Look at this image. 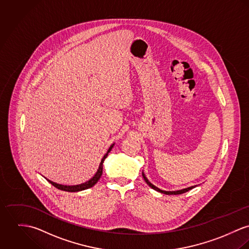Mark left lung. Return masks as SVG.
I'll return each mask as SVG.
<instances>
[{"label": "left lung", "mask_w": 249, "mask_h": 249, "mask_svg": "<svg viewBox=\"0 0 249 249\" xmlns=\"http://www.w3.org/2000/svg\"><path fill=\"white\" fill-rule=\"evenodd\" d=\"M142 176H143V178H144V180L146 181V183H147L151 188H153L154 190H156V191H158V192L165 194V195H180V194L185 193V192H187V191L193 189V188H195V187L196 186V185H195V186H191V187H188V188H184V189H181V190H178V191H163V190H160V188H158L157 186H155L154 184H152V183L148 180V178L145 177L144 173H142Z\"/></svg>", "instance_id": "8db88e82"}]
</instances>
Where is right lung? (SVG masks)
I'll use <instances>...</instances> for the list:
<instances>
[{"label":"right lung","mask_w":249,"mask_h":249,"mask_svg":"<svg viewBox=\"0 0 249 249\" xmlns=\"http://www.w3.org/2000/svg\"><path fill=\"white\" fill-rule=\"evenodd\" d=\"M114 144H111V147L109 148L108 152L105 154V156L103 157V159L101 160V162L99 164L98 167V170L97 172L95 173V175L88 181L81 183V184H77V185H62V184H58L56 182H53L48 178H46L50 183H52L54 187H56L57 189L59 190H63V191H67V192H78V191H82V190H86V189H89L90 187H92L94 184H96V182L99 180V178H101L102 176V173H103V162L105 160V159L108 157V154L111 152L112 147H113Z\"/></svg>","instance_id":"right-lung-1"}]
</instances>
